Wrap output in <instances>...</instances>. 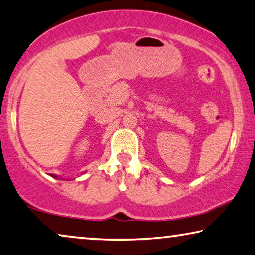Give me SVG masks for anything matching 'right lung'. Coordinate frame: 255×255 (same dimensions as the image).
Instances as JSON below:
<instances>
[{
  "label": "right lung",
  "mask_w": 255,
  "mask_h": 255,
  "mask_svg": "<svg viewBox=\"0 0 255 255\" xmlns=\"http://www.w3.org/2000/svg\"><path fill=\"white\" fill-rule=\"evenodd\" d=\"M52 177H55V178H58V176H57V175H55V174H52V175H51Z\"/></svg>",
  "instance_id": "add662e5"
}]
</instances>
